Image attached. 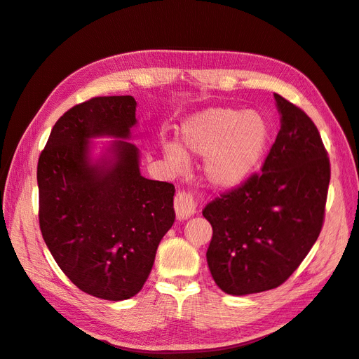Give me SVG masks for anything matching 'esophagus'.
I'll return each instance as SVG.
<instances>
[{
  "instance_id": "obj_1",
  "label": "esophagus",
  "mask_w": 359,
  "mask_h": 359,
  "mask_svg": "<svg viewBox=\"0 0 359 359\" xmlns=\"http://www.w3.org/2000/svg\"><path fill=\"white\" fill-rule=\"evenodd\" d=\"M195 203L194 198L187 192H178L175 196V212L180 220H186V218L192 217L195 214Z\"/></svg>"
}]
</instances>
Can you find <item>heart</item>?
<instances>
[{
	"instance_id": "obj_1",
	"label": "heart",
	"mask_w": 359,
	"mask_h": 359,
	"mask_svg": "<svg viewBox=\"0 0 359 359\" xmlns=\"http://www.w3.org/2000/svg\"><path fill=\"white\" fill-rule=\"evenodd\" d=\"M186 150L206 156L204 178L210 186L232 189L251 177L265 158L271 127L260 113L236 108H209L181 128ZM164 155L173 169H182L186 155L177 144H165Z\"/></svg>"
}]
</instances>
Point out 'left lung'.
I'll list each match as a JSON object with an SVG mask.
<instances>
[{"instance_id": "1", "label": "left lung", "mask_w": 359, "mask_h": 359, "mask_svg": "<svg viewBox=\"0 0 359 359\" xmlns=\"http://www.w3.org/2000/svg\"><path fill=\"white\" fill-rule=\"evenodd\" d=\"M280 130L260 173L203 209L212 226L206 257L224 292L277 288L301 265L324 224L330 159L314 122L274 94Z\"/></svg>"}]
</instances>
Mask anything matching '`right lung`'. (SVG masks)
<instances>
[{"mask_svg": "<svg viewBox=\"0 0 359 359\" xmlns=\"http://www.w3.org/2000/svg\"><path fill=\"white\" fill-rule=\"evenodd\" d=\"M133 126L135 97L82 102L55 122L36 165L43 240L79 290L105 301L142 290L175 222V186L142 177L136 145L114 141L90 158L91 137L128 139Z\"/></svg>", "mask_w": 359, "mask_h": 359, "instance_id": "1", "label": "right lung"}]
</instances>
